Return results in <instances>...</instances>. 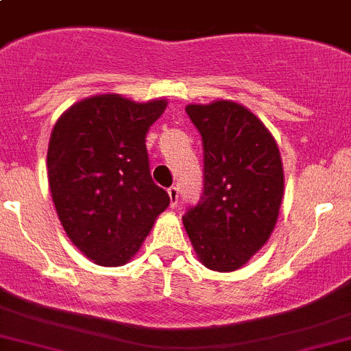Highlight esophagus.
Instances as JSON below:
<instances>
[{
	"label": "esophagus",
	"mask_w": 351,
	"mask_h": 351,
	"mask_svg": "<svg viewBox=\"0 0 351 351\" xmlns=\"http://www.w3.org/2000/svg\"><path fill=\"white\" fill-rule=\"evenodd\" d=\"M169 197H170V206L178 208V202H179V190H178V186H170L169 188Z\"/></svg>",
	"instance_id": "esophagus-1"
}]
</instances>
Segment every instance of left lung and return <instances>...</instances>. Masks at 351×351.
I'll return each instance as SVG.
<instances>
[{
    "label": "left lung",
    "mask_w": 351,
    "mask_h": 351,
    "mask_svg": "<svg viewBox=\"0 0 351 351\" xmlns=\"http://www.w3.org/2000/svg\"><path fill=\"white\" fill-rule=\"evenodd\" d=\"M202 138L204 192L182 224L197 258L211 271H237L262 249L283 199V167L273 134L231 100L190 104Z\"/></svg>",
    "instance_id": "1"
}]
</instances>
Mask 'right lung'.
<instances>
[{"label":"right lung","instance_id":"add662e5","mask_svg":"<svg viewBox=\"0 0 351 351\" xmlns=\"http://www.w3.org/2000/svg\"><path fill=\"white\" fill-rule=\"evenodd\" d=\"M167 100L138 104L97 95L57 120L48 145V182L69 240L98 265L129 262L169 193L150 178L145 138Z\"/></svg>","mask_w":351,"mask_h":351}]
</instances>
